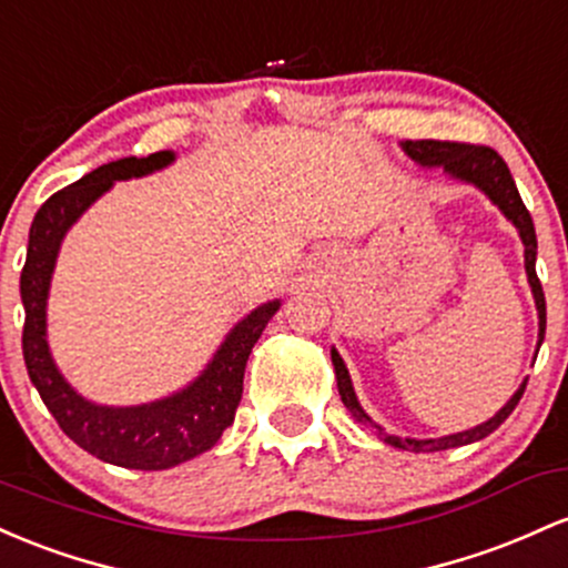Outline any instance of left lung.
I'll return each instance as SVG.
<instances>
[{
	"mask_svg": "<svg viewBox=\"0 0 568 568\" xmlns=\"http://www.w3.org/2000/svg\"><path fill=\"white\" fill-rule=\"evenodd\" d=\"M403 152L410 161H416L424 169H443V174H448L450 180H458L464 184H473V187L486 193V199L499 209L501 214L507 216L509 222L518 231L520 241H524V263H526V276L528 286H531L534 303H537V316H539V341H537V354L541 341H545V327H547V308H545V292H541V284L537 278V233H534V220L528 214V209L520 201L518 187H515L513 174H509L507 163L501 161L499 152H494L490 146H477V144H458V142H435V139H422V142H403ZM329 356H333L335 367V381L337 392H341L343 405L348 407V413L354 416L356 424L373 429V435L381 439V443L392 445V448L399 450H413V454H435V450H448L458 448V445L477 443V439L488 437L490 432L499 429L505 424V418L515 410V405L520 403L526 392V381L518 386V392L507 399V405L501 407L496 416H490L488 422L473 426V429L456 432V435L445 437H429V439H416V437H397L388 435L384 426H378L373 418L362 410L359 399H356L352 375H348L346 362L341 359L337 348H329ZM537 359V356H534Z\"/></svg>",
	"mask_w": 568,
	"mask_h": 568,
	"instance_id": "left-lung-1",
	"label": "left lung"
}]
</instances>
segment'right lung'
<instances>
[{
  "label": "right lung",
  "instance_id": "1",
  "mask_svg": "<svg viewBox=\"0 0 568 568\" xmlns=\"http://www.w3.org/2000/svg\"><path fill=\"white\" fill-rule=\"evenodd\" d=\"M174 158L171 150L146 158H120L50 195L31 222L27 265L21 271V301L27 311L23 359L42 403L53 413L63 435L74 439L82 450L114 467L144 473L171 469L214 448L235 418L254 343L282 308V301L257 305L225 335L199 378L152 403L95 405L63 378L48 346V295L63 235L101 195L110 193L114 182L161 171L174 163Z\"/></svg>",
  "mask_w": 568,
  "mask_h": 568
}]
</instances>
